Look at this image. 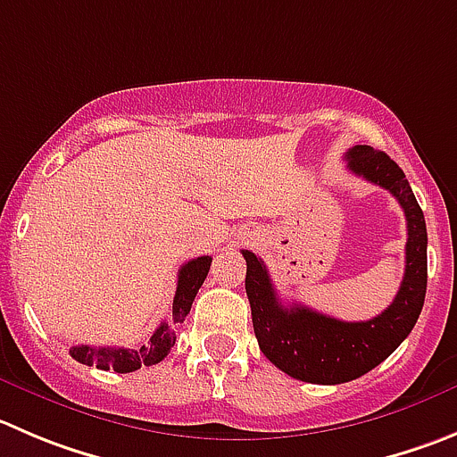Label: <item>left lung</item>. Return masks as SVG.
I'll use <instances>...</instances> for the list:
<instances>
[{
	"label": "left lung",
	"mask_w": 457,
	"mask_h": 457,
	"mask_svg": "<svg viewBox=\"0 0 457 457\" xmlns=\"http://www.w3.org/2000/svg\"><path fill=\"white\" fill-rule=\"evenodd\" d=\"M345 161L356 177L388 190L406 215L403 280L395 301L379 316L345 323L296 303L285 307L262 260L242 251L260 350L278 370L307 384H345L379 366L415 328L427 296V221L406 175L386 152L370 145H354Z\"/></svg>",
	"instance_id": "left-lung-1"
}]
</instances>
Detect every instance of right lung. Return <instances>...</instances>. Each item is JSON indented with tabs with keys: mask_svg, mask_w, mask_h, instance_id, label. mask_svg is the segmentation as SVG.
Listing matches in <instances>:
<instances>
[{
	"mask_svg": "<svg viewBox=\"0 0 457 457\" xmlns=\"http://www.w3.org/2000/svg\"><path fill=\"white\" fill-rule=\"evenodd\" d=\"M212 258L202 255V258L188 260L184 267L179 269V278H177V291L175 301H172V316L168 323H161L150 337V341L141 347H89V345H73L69 354L76 361L85 363V366H96L101 370H114V372H134L141 366H154V363L163 361L175 345L177 328L186 320L190 307H193L195 296H197L199 287L204 285L211 269Z\"/></svg>",
	"mask_w": 457,
	"mask_h": 457,
	"instance_id": "1",
	"label": "right lung"
}]
</instances>
